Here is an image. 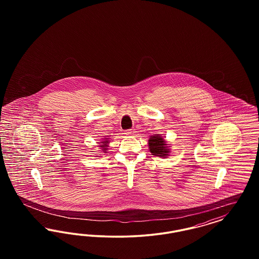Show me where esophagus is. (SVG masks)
Masks as SVG:
<instances>
[{"label":"esophagus","mask_w":259,"mask_h":259,"mask_svg":"<svg viewBox=\"0 0 259 259\" xmlns=\"http://www.w3.org/2000/svg\"><path fill=\"white\" fill-rule=\"evenodd\" d=\"M135 133V130L134 129H128V130H126V134H128V135H133Z\"/></svg>","instance_id":"obj_1"}]
</instances>
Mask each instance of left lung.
Here are the masks:
<instances>
[{"mask_svg": "<svg viewBox=\"0 0 259 259\" xmlns=\"http://www.w3.org/2000/svg\"><path fill=\"white\" fill-rule=\"evenodd\" d=\"M148 148L150 152L159 157H167L169 148H167V144L160 135L151 136L148 140Z\"/></svg>", "mask_w": 259, "mask_h": 259, "instance_id": "obj_1", "label": "left lung"}]
</instances>
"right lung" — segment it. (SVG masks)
Here are the masks:
<instances>
[{"label": "right lung", "mask_w": 259, "mask_h": 259, "mask_svg": "<svg viewBox=\"0 0 259 259\" xmlns=\"http://www.w3.org/2000/svg\"><path fill=\"white\" fill-rule=\"evenodd\" d=\"M108 143H109L108 141H104L103 143H101V144H103L102 146H100V148H101V149H102V151H104V152H107L106 150L108 149V148H107V147H108V146H107V145H108Z\"/></svg>", "instance_id": "right-lung-1"}]
</instances>
